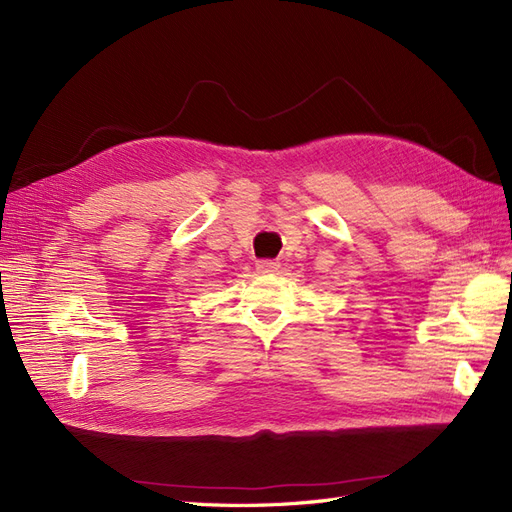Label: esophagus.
I'll use <instances>...</instances> for the list:
<instances>
[{"instance_id": "obj_1", "label": "esophagus", "mask_w": 512, "mask_h": 512, "mask_svg": "<svg viewBox=\"0 0 512 512\" xmlns=\"http://www.w3.org/2000/svg\"><path fill=\"white\" fill-rule=\"evenodd\" d=\"M256 269H258V273H275L277 269H280V262L273 258H262L256 262Z\"/></svg>"}]
</instances>
